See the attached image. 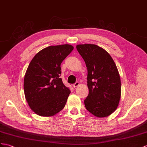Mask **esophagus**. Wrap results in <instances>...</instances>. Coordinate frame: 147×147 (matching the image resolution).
Segmentation results:
<instances>
[{
    "label": "esophagus",
    "instance_id": "34e87169",
    "mask_svg": "<svg viewBox=\"0 0 147 147\" xmlns=\"http://www.w3.org/2000/svg\"><path fill=\"white\" fill-rule=\"evenodd\" d=\"M79 85H80L79 82H77L76 84H74L73 85V87H74V88H76V87H78V86H79Z\"/></svg>",
    "mask_w": 147,
    "mask_h": 147
}]
</instances>
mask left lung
Instances as JSON below:
<instances>
[{
  "mask_svg": "<svg viewBox=\"0 0 147 147\" xmlns=\"http://www.w3.org/2000/svg\"><path fill=\"white\" fill-rule=\"evenodd\" d=\"M87 67L89 93L84 100L85 108L98 118L113 113L121 97V80L112 57L105 49L95 44L77 45Z\"/></svg>",
  "mask_w": 147,
  "mask_h": 147,
  "instance_id": "left-lung-1",
  "label": "left lung"
}]
</instances>
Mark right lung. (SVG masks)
Instances as JSON below:
<instances>
[{
	"mask_svg": "<svg viewBox=\"0 0 147 147\" xmlns=\"http://www.w3.org/2000/svg\"><path fill=\"white\" fill-rule=\"evenodd\" d=\"M73 50L69 44L47 47L39 51L28 65L24 77V94L37 115L52 117L65 107L70 91L60 78V65Z\"/></svg>",
	"mask_w": 147,
	"mask_h": 147,
	"instance_id": "add662e5",
	"label": "right lung"
}]
</instances>
